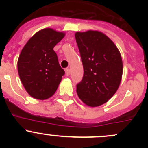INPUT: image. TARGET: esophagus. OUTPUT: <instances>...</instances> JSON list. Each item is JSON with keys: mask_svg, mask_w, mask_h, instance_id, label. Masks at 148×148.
Wrapping results in <instances>:
<instances>
[{"mask_svg": "<svg viewBox=\"0 0 148 148\" xmlns=\"http://www.w3.org/2000/svg\"><path fill=\"white\" fill-rule=\"evenodd\" d=\"M65 72H66V75L69 76L70 74H71V70H70V69H66Z\"/></svg>", "mask_w": 148, "mask_h": 148, "instance_id": "obj_1", "label": "esophagus"}]
</instances>
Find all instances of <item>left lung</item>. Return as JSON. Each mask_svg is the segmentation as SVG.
Returning <instances> with one entry per match:
<instances>
[{
  "label": "left lung",
  "instance_id": "left-lung-1",
  "mask_svg": "<svg viewBox=\"0 0 148 148\" xmlns=\"http://www.w3.org/2000/svg\"><path fill=\"white\" fill-rule=\"evenodd\" d=\"M75 38L84 67L77 93L86 105L98 107L111 99L120 86L122 56L114 42L100 31L76 32Z\"/></svg>",
  "mask_w": 148,
  "mask_h": 148
}]
</instances>
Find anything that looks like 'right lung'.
Instances as JSON below:
<instances>
[{"label": "right lung", "instance_id": "add662e5", "mask_svg": "<svg viewBox=\"0 0 148 148\" xmlns=\"http://www.w3.org/2000/svg\"><path fill=\"white\" fill-rule=\"evenodd\" d=\"M64 32L50 28L36 33L21 50L18 59L20 79L28 95L44 100L56 92L64 71L53 47L63 39Z\"/></svg>", "mask_w": 148, "mask_h": 148}]
</instances>
